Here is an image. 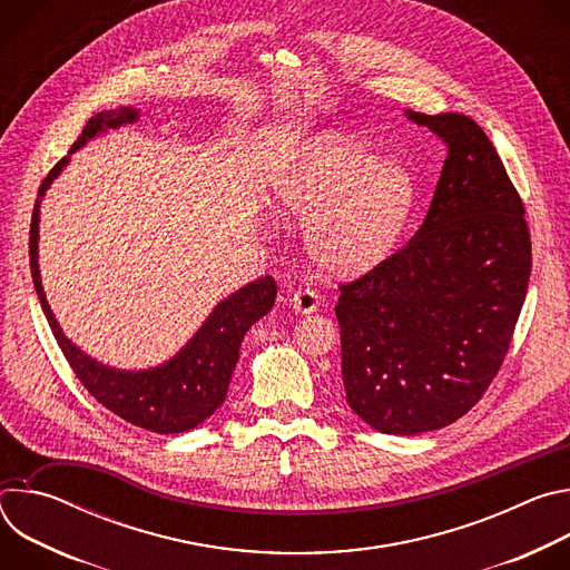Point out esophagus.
I'll return each instance as SVG.
<instances>
[{"mask_svg": "<svg viewBox=\"0 0 570 570\" xmlns=\"http://www.w3.org/2000/svg\"><path fill=\"white\" fill-rule=\"evenodd\" d=\"M291 306L295 313H313L320 306V295L313 288H299L291 295Z\"/></svg>", "mask_w": 570, "mask_h": 570, "instance_id": "1", "label": "esophagus"}]
</instances>
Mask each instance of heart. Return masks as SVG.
<instances>
[{"instance_id": "heart-1", "label": "heart", "mask_w": 570, "mask_h": 570, "mask_svg": "<svg viewBox=\"0 0 570 570\" xmlns=\"http://www.w3.org/2000/svg\"><path fill=\"white\" fill-rule=\"evenodd\" d=\"M286 220L306 225L304 248L315 266L350 277L374 268L394 246L413 207V183L354 141H313L277 196Z\"/></svg>"}]
</instances>
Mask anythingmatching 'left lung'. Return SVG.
<instances>
[{"mask_svg":"<svg viewBox=\"0 0 570 570\" xmlns=\"http://www.w3.org/2000/svg\"><path fill=\"white\" fill-rule=\"evenodd\" d=\"M405 117L449 148L429 214L336 304L347 403L387 435L473 409L510 350L532 268L521 196L484 130L458 112Z\"/></svg>","mask_w":570,"mask_h":570,"instance_id":"obj_1","label":"left lung"}]
</instances>
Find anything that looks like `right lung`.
<instances>
[{
    "mask_svg": "<svg viewBox=\"0 0 570 570\" xmlns=\"http://www.w3.org/2000/svg\"><path fill=\"white\" fill-rule=\"evenodd\" d=\"M139 110L119 108L95 115L83 132L71 144L69 155L86 146L92 137L106 132L108 128H119L137 121ZM69 155L62 157L58 165L42 180L38 200L31 216V234H29V259H31V277L40 299V306L47 315L49 327L58 347L62 350L67 363L71 365L78 381L88 387V392L117 417L159 433H185L203 424L207 417L216 413L218 405L225 401L232 372L238 361V347L243 336L248 334L253 324L264 317L277 297V284L273 277H262L250 282L223 302L209 313L203 327L194 334V338L167 363L150 370H115L108 367L86 352H80L60 330L58 320L53 317L45 288L40 282L38 266V223H40V200L49 185L60 176L67 167Z\"/></svg>",
    "mask_w": 570,
    "mask_h": 570,
    "instance_id": "1",
    "label": "right lung"
}]
</instances>
